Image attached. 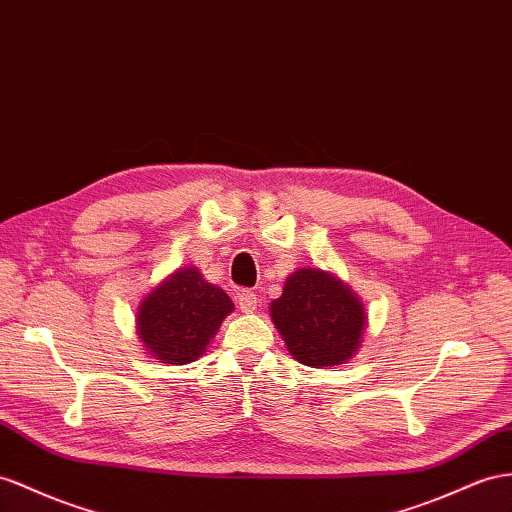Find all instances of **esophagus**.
<instances>
[{
  "label": "esophagus",
  "instance_id": "esophagus-1",
  "mask_svg": "<svg viewBox=\"0 0 512 512\" xmlns=\"http://www.w3.org/2000/svg\"><path fill=\"white\" fill-rule=\"evenodd\" d=\"M238 307L242 313H253L257 309V294L255 292H240L238 294Z\"/></svg>",
  "mask_w": 512,
  "mask_h": 512
}]
</instances>
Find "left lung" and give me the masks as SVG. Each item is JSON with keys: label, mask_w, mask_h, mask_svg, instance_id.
<instances>
[{"label": "left lung", "mask_w": 512, "mask_h": 512, "mask_svg": "<svg viewBox=\"0 0 512 512\" xmlns=\"http://www.w3.org/2000/svg\"><path fill=\"white\" fill-rule=\"evenodd\" d=\"M270 318L298 363L324 370L355 357L368 329L361 298L322 268L294 270L270 303Z\"/></svg>", "instance_id": "1"}]
</instances>
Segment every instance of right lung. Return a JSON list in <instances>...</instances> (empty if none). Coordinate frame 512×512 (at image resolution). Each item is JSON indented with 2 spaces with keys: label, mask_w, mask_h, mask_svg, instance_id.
<instances>
[{
  "label": "right lung",
  "mask_w": 512,
  "mask_h": 512,
  "mask_svg": "<svg viewBox=\"0 0 512 512\" xmlns=\"http://www.w3.org/2000/svg\"><path fill=\"white\" fill-rule=\"evenodd\" d=\"M233 309L222 287L207 283L196 266H183L140 300L136 333L157 363L186 365L203 355Z\"/></svg>",
  "instance_id": "1"
}]
</instances>
